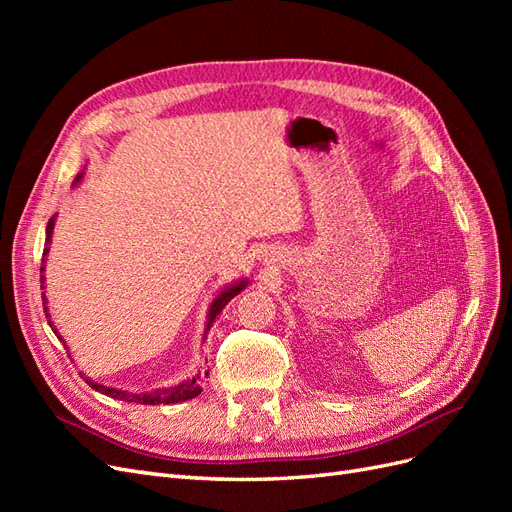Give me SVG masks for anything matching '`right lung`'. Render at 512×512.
I'll return each instance as SVG.
<instances>
[{"instance_id":"add662e5","label":"right lung","mask_w":512,"mask_h":512,"mask_svg":"<svg viewBox=\"0 0 512 512\" xmlns=\"http://www.w3.org/2000/svg\"><path fill=\"white\" fill-rule=\"evenodd\" d=\"M51 232H53V220H49V224H46V247H44V254H42V269L40 271H44V256L49 254V243H51ZM40 288H44V275L40 277ZM247 286V282L243 280V282H239V284H235V286H230V288H226L222 294H218V299L213 301V305H211V309H209V318H207V331H209V327H211V322L215 320V316H218L222 309L228 305V301L230 299H235L237 294L243 290ZM46 303V299H44V292H42V305ZM44 312H46V307H44ZM51 316L46 314V320H49ZM49 324H51V329H53V322L49 320ZM55 335H57V329H55ZM59 337V335H57ZM61 339V337H59ZM207 376V374H205ZM198 382H200V376H196V378H192V380H185V382H181V384H177V386H170V389H158V391H151V393H141V395H136V393H128V391H117V389H108V386H102V384H96V382H91V380H87V384L91 386V389H96V391H100V393H104V395H108V397H115V399H123V401H134V404H145V406H160V404H179V401H188V399H194L196 395H200V386H198Z\"/></svg>"}]
</instances>
